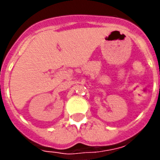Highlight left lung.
Masks as SVG:
<instances>
[{
    "label": "left lung",
    "instance_id": "1",
    "mask_svg": "<svg viewBox=\"0 0 160 160\" xmlns=\"http://www.w3.org/2000/svg\"><path fill=\"white\" fill-rule=\"evenodd\" d=\"M159 89H160V86H159Z\"/></svg>",
    "mask_w": 160,
    "mask_h": 160
}]
</instances>
